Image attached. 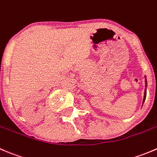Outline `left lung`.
Here are the masks:
<instances>
[{"instance_id":"8db88e82","label":"left lung","mask_w":157,"mask_h":157,"mask_svg":"<svg viewBox=\"0 0 157 157\" xmlns=\"http://www.w3.org/2000/svg\"><path fill=\"white\" fill-rule=\"evenodd\" d=\"M146 95H147V92H146V91H145V93H144V100H143V102L144 101H145V98H146Z\"/></svg>"}]
</instances>
